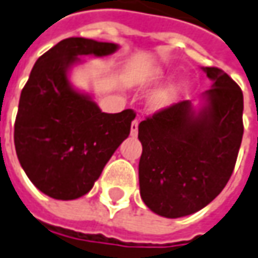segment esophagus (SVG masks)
Here are the masks:
<instances>
[{
  "mask_svg": "<svg viewBox=\"0 0 258 258\" xmlns=\"http://www.w3.org/2000/svg\"><path fill=\"white\" fill-rule=\"evenodd\" d=\"M139 119L136 117V119H133V122H132V125H131V135L132 136H136L138 135V129H139Z\"/></svg>",
  "mask_w": 258,
  "mask_h": 258,
  "instance_id": "esophagus-1",
  "label": "esophagus"
}]
</instances>
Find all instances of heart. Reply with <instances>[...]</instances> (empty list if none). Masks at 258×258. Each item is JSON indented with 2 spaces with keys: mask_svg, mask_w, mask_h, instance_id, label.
Instances as JSON below:
<instances>
[{
  "mask_svg": "<svg viewBox=\"0 0 258 258\" xmlns=\"http://www.w3.org/2000/svg\"><path fill=\"white\" fill-rule=\"evenodd\" d=\"M152 77H153V72H152V71H146V69H132V71H129V72H127V75H126V81H127L129 84L138 85V84H143V82H146V81ZM184 88H186V82L180 79V81H177V82H174V84L169 85V86H166V88H163V89H160L159 92L155 93V95H153V98H152V102H153V105H155V106L167 105L169 102L173 99L174 96L180 95V93L184 91Z\"/></svg>",
  "mask_w": 258,
  "mask_h": 258,
  "instance_id": "obj_1",
  "label": "heart"
}]
</instances>
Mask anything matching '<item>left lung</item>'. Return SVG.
Segmentation results:
<instances>
[{
  "label": "left lung",
  "mask_w": 258,
  "mask_h": 258,
  "mask_svg": "<svg viewBox=\"0 0 258 258\" xmlns=\"http://www.w3.org/2000/svg\"><path fill=\"white\" fill-rule=\"evenodd\" d=\"M203 71L213 85L199 110L181 101L139 123L142 200L169 219L196 213L220 195L243 139L240 86L222 69Z\"/></svg>",
  "instance_id": "8db88e82"
}]
</instances>
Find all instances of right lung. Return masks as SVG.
<instances>
[{"label":"right lung","instance_id":"right-lung-1","mask_svg":"<svg viewBox=\"0 0 258 258\" xmlns=\"http://www.w3.org/2000/svg\"><path fill=\"white\" fill-rule=\"evenodd\" d=\"M116 44L67 38L39 56L21 92L14 143L24 172L46 196L74 200L86 195L131 133L132 109L105 113L72 88L69 69L79 56H106Z\"/></svg>","mask_w":258,"mask_h":258}]
</instances>
